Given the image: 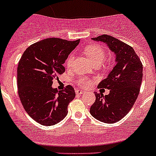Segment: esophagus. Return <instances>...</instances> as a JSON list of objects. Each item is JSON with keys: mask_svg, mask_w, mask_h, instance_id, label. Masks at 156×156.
Here are the masks:
<instances>
[{"mask_svg": "<svg viewBox=\"0 0 156 156\" xmlns=\"http://www.w3.org/2000/svg\"><path fill=\"white\" fill-rule=\"evenodd\" d=\"M83 93V90H79V89H78V90H76V94L77 95L82 94Z\"/></svg>", "mask_w": 156, "mask_h": 156, "instance_id": "1", "label": "esophagus"}]
</instances>
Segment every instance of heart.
<instances>
[{
    "label": "heart",
    "instance_id": "1",
    "mask_svg": "<svg viewBox=\"0 0 156 156\" xmlns=\"http://www.w3.org/2000/svg\"><path fill=\"white\" fill-rule=\"evenodd\" d=\"M84 52L94 65H100L101 63L104 61L105 56V50L104 48H101V47L99 46V45L94 44L87 47V48H85ZM73 54H70L68 57V59L66 60V66H71L72 62H73ZM90 83H91L90 80H89L87 78H86V77H82V78H80V79L78 80V83H79L80 86L81 87L88 86Z\"/></svg>",
    "mask_w": 156,
    "mask_h": 156
}]
</instances>
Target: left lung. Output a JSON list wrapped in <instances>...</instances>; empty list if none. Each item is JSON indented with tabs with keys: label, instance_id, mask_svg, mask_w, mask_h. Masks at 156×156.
<instances>
[{
	"label": "left lung",
	"instance_id": "left-lung-1",
	"mask_svg": "<svg viewBox=\"0 0 156 156\" xmlns=\"http://www.w3.org/2000/svg\"><path fill=\"white\" fill-rule=\"evenodd\" d=\"M102 42L115 55V66L98 88H107L108 95L94 93L96 100L90 113L101 122L113 123L122 119L129 112L140 91L143 77V66L130 46L108 35L91 38Z\"/></svg>",
	"mask_w": 156,
	"mask_h": 156
}]
</instances>
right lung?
<instances>
[{"mask_svg":"<svg viewBox=\"0 0 156 156\" xmlns=\"http://www.w3.org/2000/svg\"><path fill=\"white\" fill-rule=\"evenodd\" d=\"M79 43L80 40L48 38L30 45L19 60V98L28 115L38 123L52 126L67 115L69 104L76 96L74 88L68 85L58 91L51 86L53 80L65 72L63 64Z\"/></svg>","mask_w":156,"mask_h":156,"instance_id":"obj_1","label":"right lung"}]
</instances>
